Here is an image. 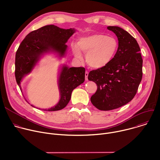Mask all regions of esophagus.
<instances>
[{"label":"esophagus","instance_id":"obj_1","mask_svg":"<svg viewBox=\"0 0 160 160\" xmlns=\"http://www.w3.org/2000/svg\"><path fill=\"white\" fill-rule=\"evenodd\" d=\"M88 72H85V80L87 81L88 80Z\"/></svg>","mask_w":160,"mask_h":160}]
</instances>
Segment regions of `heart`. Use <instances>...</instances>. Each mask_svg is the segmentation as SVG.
<instances>
[{
	"label": "heart",
	"mask_w": 160,
	"mask_h": 160,
	"mask_svg": "<svg viewBox=\"0 0 160 160\" xmlns=\"http://www.w3.org/2000/svg\"><path fill=\"white\" fill-rule=\"evenodd\" d=\"M118 43L115 38L104 34L96 33L81 37L77 45H73L75 58L82 59L80 50L87 54V63L94 68H101L109 64L115 58Z\"/></svg>",
	"instance_id": "heart-1"
}]
</instances>
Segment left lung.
I'll return each instance as SVG.
<instances>
[{"label":"left lung","instance_id":"8db88e82","mask_svg":"<svg viewBox=\"0 0 160 160\" xmlns=\"http://www.w3.org/2000/svg\"><path fill=\"white\" fill-rule=\"evenodd\" d=\"M107 28L118 38L117 55L107 66L90 72L88 75V80L98 86L90 101L102 111L115 109L131 101L142 77V59L138 42L119 27Z\"/></svg>","mask_w":160,"mask_h":160}]
</instances>
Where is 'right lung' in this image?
<instances>
[{
    "mask_svg": "<svg viewBox=\"0 0 160 160\" xmlns=\"http://www.w3.org/2000/svg\"><path fill=\"white\" fill-rule=\"evenodd\" d=\"M75 32V28L66 30L50 25L34 30L26 36L19 45L15 58V77L20 89L22 80L32 73L45 54H56L59 59L65 57L68 49L66 43ZM85 72L83 67L61 66L58 79L59 101L54 106L43 110L54 111L65 108L70 101L73 90L83 83Z\"/></svg>",
    "mask_w": 160,
    "mask_h": 160,
    "instance_id": "obj_1",
    "label": "right lung"
}]
</instances>
